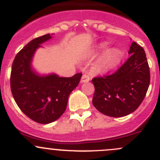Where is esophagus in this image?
<instances>
[{
    "mask_svg": "<svg viewBox=\"0 0 160 160\" xmlns=\"http://www.w3.org/2000/svg\"><path fill=\"white\" fill-rule=\"evenodd\" d=\"M89 80H90V77L88 75H87V74H83V75L82 76V78H81L82 83H87V82H88Z\"/></svg>",
    "mask_w": 160,
    "mask_h": 160,
    "instance_id": "obj_1",
    "label": "esophagus"
}]
</instances>
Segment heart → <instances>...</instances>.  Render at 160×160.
<instances>
[{"mask_svg":"<svg viewBox=\"0 0 160 160\" xmlns=\"http://www.w3.org/2000/svg\"><path fill=\"white\" fill-rule=\"evenodd\" d=\"M103 48H105L103 46ZM122 53L117 49L108 50L101 59V63L106 70H111L115 67L122 60Z\"/></svg>","mask_w":160,"mask_h":160,"instance_id":"obj_1","label":"heart"}]
</instances>
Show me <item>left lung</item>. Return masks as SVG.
<instances>
[{
    "mask_svg": "<svg viewBox=\"0 0 160 160\" xmlns=\"http://www.w3.org/2000/svg\"><path fill=\"white\" fill-rule=\"evenodd\" d=\"M128 54V60L115 72L92 79L95 88L92 103L105 115H128L138 108L146 97L150 83L146 52L133 42Z\"/></svg>",
    "mask_w": 160,
    "mask_h": 160,
    "instance_id": "8db88e82",
    "label": "left lung"
}]
</instances>
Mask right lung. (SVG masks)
<instances>
[{"label": "right lung", "instance_id": "obj_1", "mask_svg": "<svg viewBox=\"0 0 160 160\" xmlns=\"http://www.w3.org/2000/svg\"><path fill=\"white\" fill-rule=\"evenodd\" d=\"M51 38L47 34L29 42L16 55L11 72V93L16 104L25 115L40 124L51 123L61 117L69 95L82 77L80 72L71 77L39 75L32 69L35 51Z\"/></svg>", "mask_w": 160, "mask_h": 160}]
</instances>
